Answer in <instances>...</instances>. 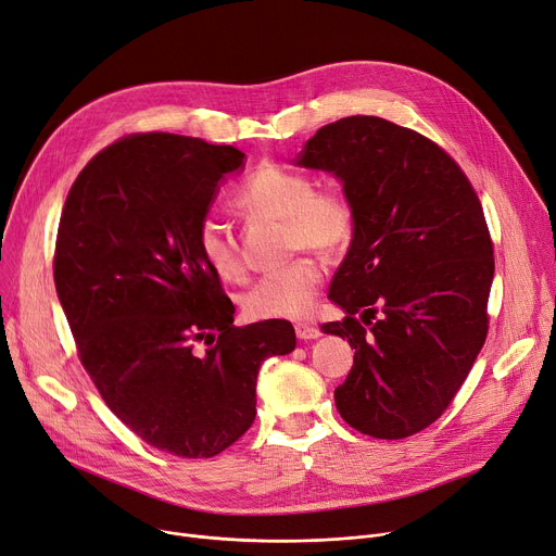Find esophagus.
I'll return each instance as SVG.
<instances>
[{
  "label": "esophagus",
  "mask_w": 556,
  "mask_h": 556,
  "mask_svg": "<svg viewBox=\"0 0 556 556\" xmlns=\"http://www.w3.org/2000/svg\"><path fill=\"white\" fill-rule=\"evenodd\" d=\"M319 334H321V330L316 328V326H312V324H296V337L303 339V341L316 339Z\"/></svg>",
  "instance_id": "esophagus-1"
}]
</instances>
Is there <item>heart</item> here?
<instances>
[{
  "instance_id": "b5f03b06",
  "label": "heart",
  "mask_w": 556,
  "mask_h": 556,
  "mask_svg": "<svg viewBox=\"0 0 556 556\" xmlns=\"http://www.w3.org/2000/svg\"><path fill=\"white\" fill-rule=\"evenodd\" d=\"M307 174L262 167L237 192V205L249 213L285 222L289 251L316 249L334 255L346 249L355 232V210L339 190H314ZM197 249L203 262L222 280L240 282L247 264L235 244L230 228L215 215L201 217L197 226ZM326 278L319 257L299 255L280 269L264 274L242 299L251 319H303L316 305V294Z\"/></svg>"
}]
</instances>
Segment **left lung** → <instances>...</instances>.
I'll use <instances>...</instances> for the list:
<instances>
[{
    "label": "left lung",
    "mask_w": 556,
    "mask_h": 556,
    "mask_svg": "<svg viewBox=\"0 0 556 556\" xmlns=\"http://www.w3.org/2000/svg\"><path fill=\"white\" fill-rule=\"evenodd\" d=\"M296 165L332 172L355 210L328 292L346 316L324 326L355 349L337 409L362 434L412 437L453 403L486 341L495 262L482 203L437 142L382 117L326 124Z\"/></svg>",
    "instance_id": "1"
}]
</instances>
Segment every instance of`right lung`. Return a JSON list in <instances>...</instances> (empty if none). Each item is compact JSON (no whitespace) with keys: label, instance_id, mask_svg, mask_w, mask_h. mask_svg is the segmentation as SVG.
Here are the masks:
<instances>
[{"label":"right lung","instance_id":"obj_1","mask_svg":"<svg viewBox=\"0 0 556 556\" xmlns=\"http://www.w3.org/2000/svg\"><path fill=\"white\" fill-rule=\"evenodd\" d=\"M230 144L134 134L70 188L54 253L59 301L103 403L157 451L215 457L255 420L260 364L296 349L289 321L232 326L235 305L197 249Z\"/></svg>","mask_w":556,"mask_h":556}]
</instances>
